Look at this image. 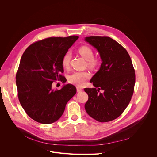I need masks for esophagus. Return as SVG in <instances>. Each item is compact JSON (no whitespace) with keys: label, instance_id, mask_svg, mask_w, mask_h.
<instances>
[{"label":"esophagus","instance_id":"obj_1","mask_svg":"<svg viewBox=\"0 0 157 157\" xmlns=\"http://www.w3.org/2000/svg\"><path fill=\"white\" fill-rule=\"evenodd\" d=\"M76 89H77V92L78 93H80V92H81L82 91V89L81 88V87H77Z\"/></svg>","mask_w":157,"mask_h":157}]
</instances>
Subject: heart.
Here are the masks:
<instances>
[{"label": "heart", "mask_w": 157, "mask_h": 157, "mask_svg": "<svg viewBox=\"0 0 157 157\" xmlns=\"http://www.w3.org/2000/svg\"><path fill=\"white\" fill-rule=\"evenodd\" d=\"M79 53L87 60V65L90 69L94 70L97 68L100 64V60L94 57L93 50L87 46H82L78 49ZM71 55L70 52H67L64 54L62 58L61 63L64 68H68L70 67ZM90 73L87 71H75L68 77L70 83L81 86L84 84L86 81L90 78Z\"/></svg>", "instance_id": "heart-1"}]
</instances>
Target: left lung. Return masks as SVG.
Here are the masks:
<instances>
[{"mask_svg": "<svg viewBox=\"0 0 157 157\" xmlns=\"http://www.w3.org/2000/svg\"><path fill=\"white\" fill-rule=\"evenodd\" d=\"M85 40L98 50L102 61L90 81L95 88L84 89L89 97L86 111L97 121H113L123 113L132 99L135 70L127 51L114 40L108 36H88Z\"/></svg>", "mask_w": 157, "mask_h": 157, "instance_id": "1", "label": "left lung"}]
</instances>
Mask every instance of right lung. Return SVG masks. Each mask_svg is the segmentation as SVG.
I'll return each instance as SVG.
<instances>
[{
	"mask_svg": "<svg viewBox=\"0 0 157 157\" xmlns=\"http://www.w3.org/2000/svg\"><path fill=\"white\" fill-rule=\"evenodd\" d=\"M78 36L50 37L34 42L22 55L16 73L18 98L27 114L43 124L58 121L66 105L76 93L68 84L52 89L56 81L66 82L62 58Z\"/></svg>",
	"mask_w": 157,
	"mask_h": 157,
	"instance_id": "add662e5",
	"label": "right lung"
}]
</instances>
